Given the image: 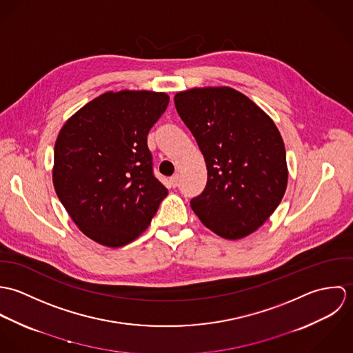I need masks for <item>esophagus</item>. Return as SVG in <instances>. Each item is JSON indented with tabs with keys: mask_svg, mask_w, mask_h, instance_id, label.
<instances>
[{
	"mask_svg": "<svg viewBox=\"0 0 353 353\" xmlns=\"http://www.w3.org/2000/svg\"><path fill=\"white\" fill-rule=\"evenodd\" d=\"M168 182H170V186H171V188H176V186L179 185V175H178V174H175L174 176H171V178H170V181H168Z\"/></svg>",
	"mask_w": 353,
	"mask_h": 353,
	"instance_id": "1",
	"label": "esophagus"
}]
</instances>
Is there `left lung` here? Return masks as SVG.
<instances>
[{"mask_svg":"<svg viewBox=\"0 0 353 353\" xmlns=\"http://www.w3.org/2000/svg\"><path fill=\"white\" fill-rule=\"evenodd\" d=\"M201 150L208 182L190 205L202 224L225 239L261 227L283 200L287 154L274 122L228 87L193 88L174 98Z\"/></svg>","mask_w":353,"mask_h":353,"instance_id":"8db88e82","label":"left lung"}]
</instances>
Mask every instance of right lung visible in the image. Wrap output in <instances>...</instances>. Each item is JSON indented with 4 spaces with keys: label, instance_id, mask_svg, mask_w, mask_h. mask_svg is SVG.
<instances>
[{
    "label": "right lung",
    "instance_id": "obj_1",
    "mask_svg": "<svg viewBox=\"0 0 353 353\" xmlns=\"http://www.w3.org/2000/svg\"><path fill=\"white\" fill-rule=\"evenodd\" d=\"M168 101L163 92H105L69 118L57 137L55 193L76 225L103 246L134 241L168 194L153 174L147 144Z\"/></svg>",
    "mask_w": 353,
    "mask_h": 353
}]
</instances>
